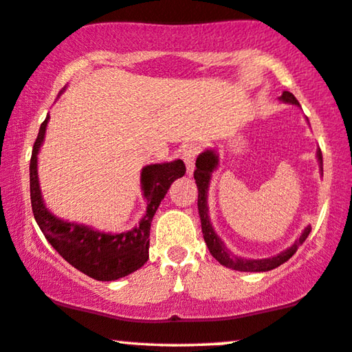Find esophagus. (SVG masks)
I'll return each mask as SVG.
<instances>
[{
    "mask_svg": "<svg viewBox=\"0 0 352 352\" xmlns=\"http://www.w3.org/2000/svg\"><path fill=\"white\" fill-rule=\"evenodd\" d=\"M199 153H201V146L196 145V143H191V145H186L185 148H183L182 157H183V161H185L188 174L190 175L192 174V170H195V162H196V157Z\"/></svg>",
    "mask_w": 352,
    "mask_h": 352,
    "instance_id": "34e87169",
    "label": "esophagus"
}]
</instances>
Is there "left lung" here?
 I'll use <instances>...</instances> for the list:
<instances>
[{
    "instance_id": "left-lung-1",
    "label": "left lung",
    "mask_w": 352,
    "mask_h": 352,
    "mask_svg": "<svg viewBox=\"0 0 352 352\" xmlns=\"http://www.w3.org/2000/svg\"><path fill=\"white\" fill-rule=\"evenodd\" d=\"M280 100L287 103H294V105H300L298 100H296L295 96L289 91H284L280 96ZM318 157L320 166H322V153L320 150L318 151ZM219 164V157L214 151H204L201 153L199 157L196 160V170H195V180L197 185V209H199V217H201V226H202V236H204V241L207 247H209L212 256L217 261H220L221 265L228 266V268H232L236 271H245V273H261V271H270L274 270L282 263H285L287 260L290 258L292 255L298 250V245L303 244L306 237L309 236L311 226L306 228V230L301 232L300 239L294 242V245H290L285 252H282L277 256L266 260H247V258H236L230 254V250L223 245V242L220 241V237L215 234L214 228H212L209 221V215H207V188H209L210 182V174ZM322 169V167H320Z\"/></svg>"
}]
</instances>
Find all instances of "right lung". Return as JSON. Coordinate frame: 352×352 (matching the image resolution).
I'll return each mask as SVG.
<instances>
[{
	"instance_id": "add662e5",
	"label": "right lung",
	"mask_w": 352,
	"mask_h": 352,
	"mask_svg": "<svg viewBox=\"0 0 352 352\" xmlns=\"http://www.w3.org/2000/svg\"><path fill=\"white\" fill-rule=\"evenodd\" d=\"M47 120L43 121L34 140L30 160V196L34 220L54 249L72 266L97 280H116L142 268L148 260L150 228L161 201L164 199L172 182L185 175L183 161L151 164L142 170V188L146 197V214L138 226L121 234H105L84 225L70 223L54 217L43 204L38 183L36 160Z\"/></svg>"
}]
</instances>
